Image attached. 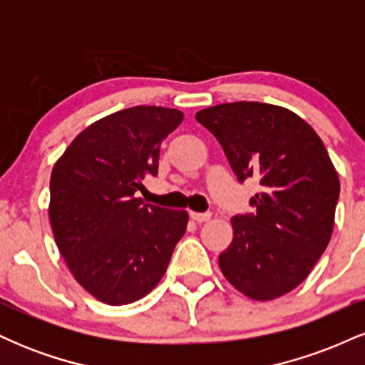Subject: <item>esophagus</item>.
<instances>
[{"instance_id":"obj_1","label":"esophagus","mask_w":365,"mask_h":365,"mask_svg":"<svg viewBox=\"0 0 365 365\" xmlns=\"http://www.w3.org/2000/svg\"><path fill=\"white\" fill-rule=\"evenodd\" d=\"M211 212H190V217L194 221H197V223H206V221L211 220Z\"/></svg>"}]
</instances>
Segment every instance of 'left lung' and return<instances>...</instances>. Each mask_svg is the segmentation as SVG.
Here are the masks:
<instances>
[{
    "mask_svg": "<svg viewBox=\"0 0 365 365\" xmlns=\"http://www.w3.org/2000/svg\"><path fill=\"white\" fill-rule=\"evenodd\" d=\"M238 182L259 178L254 211L232 217L220 254L225 278L254 300H273L307 278L329 244L340 180L307 121L274 104L238 101L200 110Z\"/></svg>",
    "mask_w": 365,
    "mask_h": 365,
    "instance_id": "obj_1",
    "label": "left lung"
}]
</instances>
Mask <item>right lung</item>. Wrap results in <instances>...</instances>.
<instances>
[{
	"instance_id": "right-lung-1",
	"label": "right lung",
	"mask_w": 365,
	"mask_h": 365,
	"mask_svg": "<svg viewBox=\"0 0 365 365\" xmlns=\"http://www.w3.org/2000/svg\"><path fill=\"white\" fill-rule=\"evenodd\" d=\"M183 113L133 106L82 130L54 163L49 221L73 278L101 302L142 299L166 273L187 230V211L144 204L145 175H158L161 142Z\"/></svg>"
}]
</instances>
